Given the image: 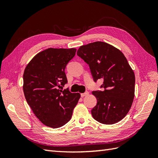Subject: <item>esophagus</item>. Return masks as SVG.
<instances>
[{"label":"esophagus","mask_w":158,"mask_h":158,"mask_svg":"<svg viewBox=\"0 0 158 158\" xmlns=\"http://www.w3.org/2000/svg\"><path fill=\"white\" fill-rule=\"evenodd\" d=\"M89 94V92H85V93H83V94H81V97H84V96H86V95H88Z\"/></svg>","instance_id":"esophagus-1"}]
</instances>
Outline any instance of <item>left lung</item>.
<instances>
[{"instance_id":"1","label":"left lung","mask_w":158,"mask_h":158,"mask_svg":"<svg viewBox=\"0 0 158 158\" xmlns=\"http://www.w3.org/2000/svg\"><path fill=\"white\" fill-rule=\"evenodd\" d=\"M77 55L86 63L95 82L102 78L103 91H94L98 103L92 110L95 120L105 125L118 123L130 110L135 97V76L123 52L107 43L80 46Z\"/></svg>"}]
</instances>
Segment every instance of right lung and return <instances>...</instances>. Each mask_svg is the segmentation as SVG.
<instances>
[{
    "mask_svg": "<svg viewBox=\"0 0 158 158\" xmlns=\"http://www.w3.org/2000/svg\"><path fill=\"white\" fill-rule=\"evenodd\" d=\"M76 49L49 48L37 53L23 75L26 101L37 118L53 128L67 123L80 98L79 93L61 90L67 83L64 69Z\"/></svg>",
    "mask_w": 158,
    "mask_h": 158,
    "instance_id": "add662e5",
    "label": "right lung"
}]
</instances>
